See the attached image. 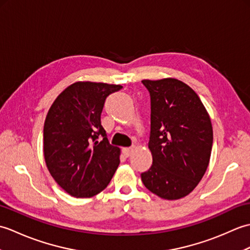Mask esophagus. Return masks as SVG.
Listing matches in <instances>:
<instances>
[{"label":"esophagus","instance_id":"34e87169","mask_svg":"<svg viewBox=\"0 0 250 250\" xmlns=\"http://www.w3.org/2000/svg\"><path fill=\"white\" fill-rule=\"evenodd\" d=\"M133 149H134L133 146H132V147H126V148H124V149H122V152H124V155L125 157H129L131 153H132V151H133Z\"/></svg>","mask_w":250,"mask_h":250}]
</instances>
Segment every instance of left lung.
Returning a JSON list of instances; mask_svg holds the SVG:
<instances>
[{"label": "left lung", "instance_id": "left-lung-1", "mask_svg": "<svg viewBox=\"0 0 250 250\" xmlns=\"http://www.w3.org/2000/svg\"><path fill=\"white\" fill-rule=\"evenodd\" d=\"M150 95L152 164L142 173L145 187L162 199L192 191L208 167L213 128L200 98L178 79L142 81Z\"/></svg>", "mask_w": 250, "mask_h": 250}]
</instances>
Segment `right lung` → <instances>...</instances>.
Here are the masks:
<instances>
[{
  "label": "right lung",
  "mask_w": 250,
  "mask_h": 250,
  "mask_svg": "<svg viewBox=\"0 0 250 250\" xmlns=\"http://www.w3.org/2000/svg\"><path fill=\"white\" fill-rule=\"evenodd\" d=\"M120 84L78 82L60 93L44 125V156L51 176L68 194L90 198L109 184L120 149L101 125L106 98Z\"/></svg>",
  "instance_id": "1"
}]
</instances>
